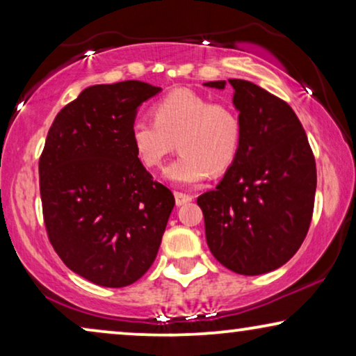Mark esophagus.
Listing matches in <instances>:
<instances>
[{"mask_svg": "<svg viewBox=\"0 0 356 356\" xmlns=\"http://www.w3.org/2000/svg\"><path fill=\"white\" fill-rule=\"evenodd\" d=\"M175 199H177V206H183V204L193 201V196L183 191H175Z\"/></svg>", "mask_w": 356, "mask_h": 356, "instance_id": "esophagus-1", "label": "esophagus"}]
</instances>
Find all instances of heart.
Here are the masks:
<instances>
[{"label": "heart", "instance_id": "heart-1", "mask_svg": "<svg viewBox=\"0 0 356 356\" xmlns=\"http://www.w3.org/2000/svg\"><path fill=\"white\" fill-rule=\"evenodd\" d=\"M154 120L138 118L131 124V143L144 167H162L179 149V157L165 172L175 184H196L223 175L240 152L243 126L235 106L211 102L189 89H177L150 108Z\"/></svg>", "mask_w": 356, "mask_h": 356}]
</instances>
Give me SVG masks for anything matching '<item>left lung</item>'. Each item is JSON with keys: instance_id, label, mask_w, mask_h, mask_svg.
Segmentation results:
<instances>
[{"instance_id": "1", "label": "left lung", "mask_w": 356, "mask_h": 356, "mask_svg": "<svg viewBox=\"0 0 356 356\" xmlns=\"http://www.w3.org/2000/svg\"><path fill=\"white\" fill-rule=\"evenodd\" d=\"M243 126L235 163L213 191L197 197L213 257L236 274L284 266L309 230L316 160L293 108L259 86L228 79ZM223 89L225 81L207 82Z\"/></svg>"}]
</instances>
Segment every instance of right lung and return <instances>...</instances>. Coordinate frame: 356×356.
I'll list each match as a JSON object with an SVG mask.
<instances>
[{
  "mask_svg": "<svg viewBox=\"0 0 356 356\" xmlns=\"http://www.w3.org/2000/svg\"><path fill=\"white\" fill-rule=\"evenodd\" d=\"M162 90L140 81L90 86L60 113L38 160L43 222L72 272L128 286L154 264L175 196L131 143L138 106Z\"/></svg>",
  "mask_w": 356,
  "mask_h": 356,
  "instance_id": "1",
  "label": "right lung"
}]
</instances>
